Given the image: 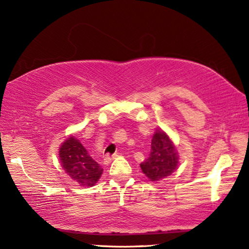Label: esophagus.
Segmentation results:
<instances>
[{"label":"esophagus","instance_id":"1","mask_svg":"<svg viewBox=\"0 0 249 249\" xmlns=\"http://www.w3.org/2000/svg\"><path fill=\"white\" fill-rule=\"evenodd\" d=\"M118 156V154H113V155H105L104 156V164H110V162L112 160L115 159Z\"/></svg>","mask_w":249,"mask_h":249}]
</instances>
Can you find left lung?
<instances>
[{"label":"left lung","mask_w":249,"mask_h":249,"mask_svg":"<svg viewBox=\"0 0 249 249\" xmlns=\"http://www.w3.org/2000/svg\"><path fill=\"white\" fill-rule=\"evenodd\" d=\"M178 163L179 156L172 141L164 131L156 129L152 138L149 156L141 163L142 173L151 181H160L171 176Z\"/></svg>","instance_id":"8db88e82"}]
</instances>
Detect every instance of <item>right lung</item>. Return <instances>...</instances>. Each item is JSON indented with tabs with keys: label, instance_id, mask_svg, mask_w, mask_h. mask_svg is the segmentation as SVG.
Instances as JSON below:
<instances>
[{
	"label": "right lung",
	"instance_id": "add662e5",
	"mask_svg": "<svg viewBox=\"0 0 249 249\" xmlns=\"http://www.w3.org/2000/svg\"><path fill=\"white\" fill-rule=\"evenodd\" d=\"M62 169L74 182L80 186L91 187L101 178L103 169L91 159L81 142L70 136L59 148Z\"/></svg>",
	"mask_w": 249,
	"mask_h": 249
}]
</instances>
